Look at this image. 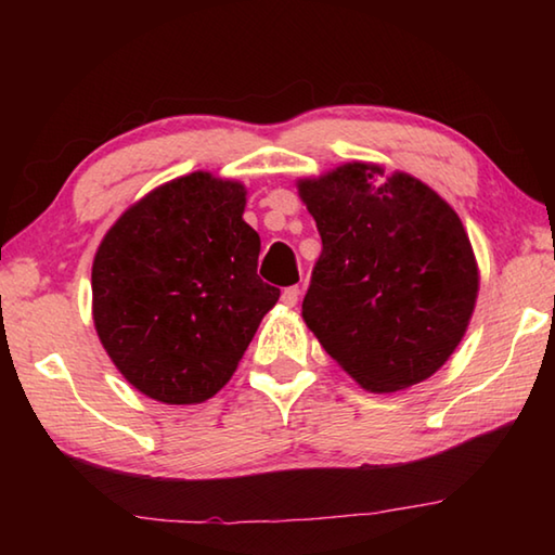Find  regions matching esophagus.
Masks as SVG:
<instances>
[{"label":"esophagus","mask_w":555,"mask_h":555,"mask_svg":"<svg viewBox=\"0 0 555 555\" xmlns=\"http://www.w3.org/2000/svg\"><path fill=\"white\" fill-rule=\"evenodd\" d=\"M298 296H300V288L298 286H288V288H284V294H281V300H284L286 306H296L298 304Z\"/></svg>","instance_id":"1"}]
</instances>
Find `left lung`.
<instances>
[{"label": "left lung", "mask_w": 555, "mask_h": 555, "mask_svg": "<svg viewBox=\"0 0 555 555\" xmlns=\"http://www.w3.org/2000/svg\"><path fill=\"white\" fill-rule=\"evenodd\" d=\"M345 164L300 181L321 232L304 321L367 391L428 379L463 340L477 286L455 210L406 173Z\"/></svg>", "instance_id": "left-lung-1"}]
</instances>
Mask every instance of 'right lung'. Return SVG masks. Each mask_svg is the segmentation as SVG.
<instances>
[{"label":"right lung","mask_w":555,"mask_h":555,"mask_svg":"<svg viewBox=\"0 0 555 555\" xmlns=\"http://www.w3.org/2000/svg\"><path fill=\"white\" fill-rule=\"evenodd\" d=\"M242 183L195 171L121 215L92 264V318L125 379L164 403H201L237 370L279 288L257 276Z\"/></svg>","instance_id":"1"}]
</instances>
